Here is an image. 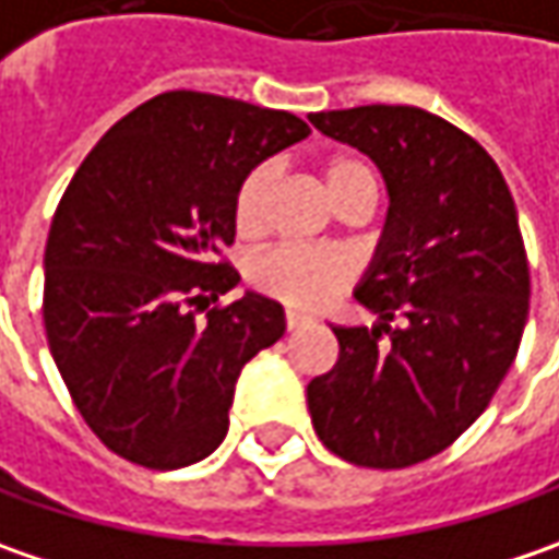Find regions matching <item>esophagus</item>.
<instances>
[{"instance_id": "34e87169", "label": "esophagus", "mask_w": 559, "mask_h": 559, "mask_svg": "<svg viewBox=\"0 0 559 559\" xmlns=\"http://www.w3.org/2000/svg\"><path fill=\"white\" fill-rule=\"evenodd\" d=\"M284 322H287V331H294V328L306 325L309 319H306L304 312H294V309H287V312H284Z\"/></svg>"}]
</instances>
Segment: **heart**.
Instances as JSON below:
<instances>
[{
  "mask_svg": "<svg viewBox=\"0 0 559 559\" xmlns=\"http://www.w3.org/2000/svg\"><path fill=\"white\" fill-rule=\"evenodd\" d=\"M275 187V171L269 165H255L240 181L234 197V228L240 237H259L269 222V200ZM322 187L331 206H344L356 197L378 200L381 178L369 158L337 153L322 165ZM353 265L347 255L316 247H275L255 255L250 265V281L262 294L275 297L294 309H319L337 290L347 287Z\"/></svg>",
  "mask_w": 559,
  "mask_h": 559,
  "instance_id": "obj_1",
  "label": "heart"
}]
</instances>
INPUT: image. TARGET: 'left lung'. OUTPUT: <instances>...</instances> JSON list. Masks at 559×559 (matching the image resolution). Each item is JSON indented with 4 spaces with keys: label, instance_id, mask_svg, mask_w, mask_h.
<instances>
[{
    "label": "left lung",
    "instance_id": "left-lung-1",
    "mask_svg": "<svg viewBox=\"0 0 559 559\" xmlns=\"http://www.w3.org/2000/svg\"><path fill=\"white\" fill-rule=\"evenodd\" d=\"M372 158L391 209L356 300L376 328H341L337 362L306 388L319 441L369 469L450 448L491 403L528 319V259L498 162L416 106L316 111Z\"/></svg>",
    "mask_w": 559,
    "mask_h": 559
}]
</instances>
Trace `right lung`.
Segmentation results:
<instances>
[{
	"instance_id": "obj_1",
	"label": "right lung",
	"mask_w": 559,
	"mask_h": 559,
	"mask_svg": "<svg viewBox=\"0 0 559 559\" xmlns=\"http://www.w3.org/2000/svg\"><path fill=\"white\" fill-rule=\"evenodd\" d=\"M304 136L290 111L171 90L128 111L74 171L43 255V325L111 453L181 469L225 441L237 376L284 334V309L253 290L209 306L240 281L218 255L240 181Z\"/></svg>"
}]
</instances>
